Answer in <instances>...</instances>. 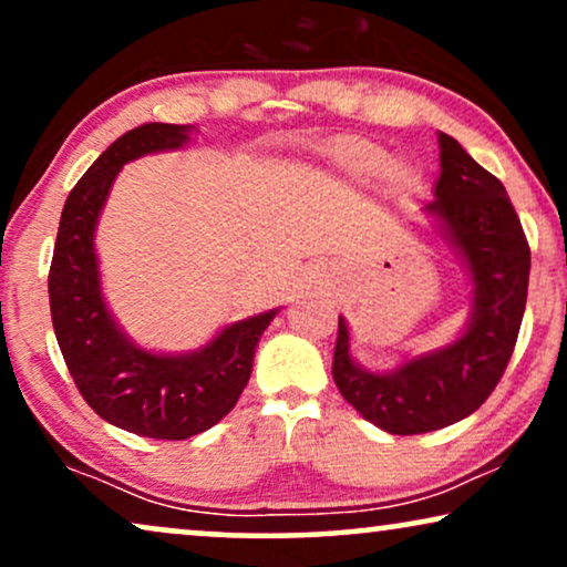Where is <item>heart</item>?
Wrapping results in <instances>:
<instances>
[{"label":"heart","instance_id":"heart-1","mask_svg":"<svg viewBox=\"0 0 567 567\" xmlns=\"http://www.w3.org/2000/svg\"><path fill=\"white\" fill-rule=\"evenodd\" d=\"M329 164L337 172L350 177V181L358 183H371V181H382V177L390 172L392 181L405 183L411 177V172L405 167H392L390 169V154L384 152L382 146L371 141H361V138H346V141H337L327 154Z\"/></svg>","mask_w":567,"mask_h":567}]
</instances>
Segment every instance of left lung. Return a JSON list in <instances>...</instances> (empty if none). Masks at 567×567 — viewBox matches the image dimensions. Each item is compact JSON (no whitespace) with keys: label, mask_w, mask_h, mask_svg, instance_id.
<instances>
[{"label":"left lung","mask_w":567,"mask_h":567,"mask_svg":"<svg viewBox=\"0 0 567 567\" xmlns=\"http://www.w3.org/2000/svg\"><path fill=\"white\" fill-rule=\"evenodd\" d=\"M440 177L424 212L453 248L471 282L468 319L453 340L408 353L395 369L374 371L350 350L340 317L332 377L363 419L390 434H426L471 415L511 361L526 311L532 250L505 185L453 135L436 133Z\"/></svg>","instance_id":"1"}]
</instances>
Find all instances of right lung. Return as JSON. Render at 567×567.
Wrapping results in <instances>:
<instances>
[{"mask_svg": "<svg viewBox=\"0 0 567 567\" xmlns=\"http://www.w3.org/2000/svg\"><path fill=\"white\" fill-rule=\"evenodd\" d=\"M196 125L146 123L120 135L70 190L49 269L54 334L78 390L93 411L125 432L188 440L219 424L238 403L256 346L279 306L225 324L196 350L143 348L106 303L96 254L104 204L127 162L177 152Z\"/></svg>", "mask_w": 567, "mask_h": 567, "instance_id": "1", "label": "right lung"}]
</instances>
